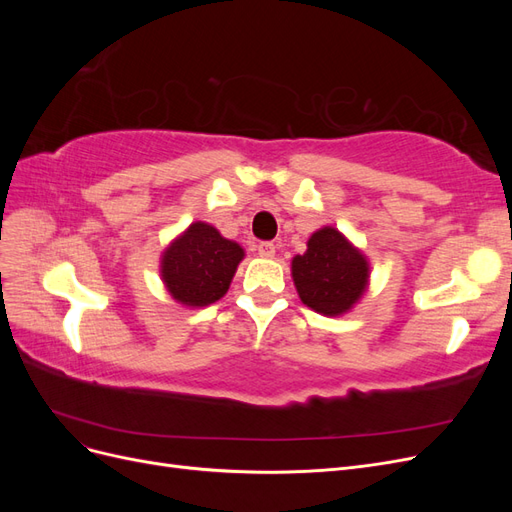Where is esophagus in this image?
<instances>
[{
	"instance_id": "1",
	"label": "esophagus",
	"mask_w": 512,
	"mask_h": 512,
	"mask_svg": "<svg viewBox=\"0 0 512 512\" xmlns=\"http://www.w3.org/2000/svg\"><path fill=\"white\" fill-rule=\"evenodd\" d=\"M258 254H260L262 258H273V256H275V245H273L271 241L260 243V245H258Z\"/></svg>"
}]
</instances>
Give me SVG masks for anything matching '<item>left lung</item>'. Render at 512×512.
I'll return each instance as SVG.
<instances>
[{"label":"left lung","instance_id":"obj_1","mask_svg":"<svg viewBox=\"0 0 512 512\" xmlns=\"http://www.w3.org/2000/svg\"><path fill=\"white\" fill-rule=\"evenodd\" d=\"M290 269L303 305L329 318L348 314L369 288L367 256L333 226L318 228Z\"/></svg>","mask_w":512,"mask_h":512}]
</instances>
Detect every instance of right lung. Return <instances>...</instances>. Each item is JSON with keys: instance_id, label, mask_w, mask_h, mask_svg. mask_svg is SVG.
I'll use <instances>...</instances> for the list:
<instances>
[{"instance_id": "obj_1", "label": "right lung", "mask_w": 512, "mask_h": 512, "mask_svg": "<svg viewBox=\"0 0 512 512\" xmlns=\"http://www.w3.org/2000/svg\"><path fill=\"white\" fill-rule=\"evenodd\" d=\"M245 252L207 222H192L168 243L160 277L170 297L185 307H207L230 288Z\"/></svg>"}]
</instances>
